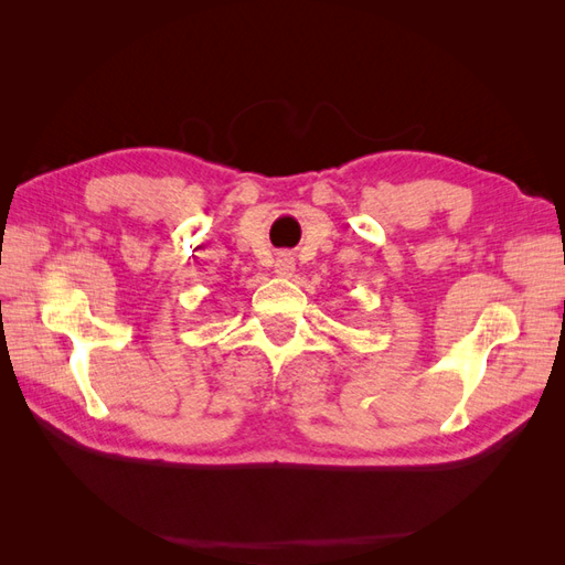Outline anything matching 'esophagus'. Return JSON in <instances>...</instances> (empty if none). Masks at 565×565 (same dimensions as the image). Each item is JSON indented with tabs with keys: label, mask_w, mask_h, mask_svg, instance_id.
<instances>
[{
	"label": "esophagus",
	"mask_w": 565,
	"mask_h": 565,
	"mask_svg": "<svg viewBox=\"0 0 565 565\" xmlns=\"http://www.w3.org/2000/svg\"><path fill=\"white\" fill-rule=\"evenodd\" d=\"M273 270H276V276H280V278H289L295 273V256L287 252L278 254L276 264H273Z\"/></svg>",
	"instance_id": "obj_1"
}]
</instances>
